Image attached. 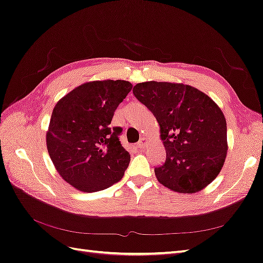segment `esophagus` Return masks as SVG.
I'll use <instances>...</instances> for the list:
<instances>
[{"label": "esophagus", "instance_id": "1", "mask_svg": "<svg viewBox=\"0 0 263 263\" xmlns=\"http://www.w3.org/2000/svg\"><path fill=\"white\" fill-rule=\"evenodd\" d=\"M147 145H148V141H147L146 138H142L141 140H140L138 146L140 147V148H146Z\"/></svg>", "mask_w": 263, "mask_h": 263}]
</instances>
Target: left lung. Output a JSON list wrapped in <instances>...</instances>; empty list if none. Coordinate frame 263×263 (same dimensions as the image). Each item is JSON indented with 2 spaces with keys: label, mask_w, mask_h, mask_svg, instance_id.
<instances>
[{
  "label": "left lung",
  "mask_w": 263,
  "mask_h": 263,
  "mask_svg": "<svg viewBox=\"0 0 263 263\" xmlns=\"http://www.w3.org/2000/svg\"><path fill=\"white\" fill-rule=\"evenodd\" d=\"M133 93L160 127L166 160L154 168L158 182L181 194L197 193L211 184L228 154L220 107L200 89L176 82H141Z\"/></svg>",
  "instance_id": "8db88e82"
}]
</instances>
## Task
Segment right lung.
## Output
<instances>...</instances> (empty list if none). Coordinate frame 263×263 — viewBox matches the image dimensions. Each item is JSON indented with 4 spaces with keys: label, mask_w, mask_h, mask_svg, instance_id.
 I'll use <instances>...</instances> for the list:
<instances>
[{
    "label": "right lung",
    "mask_w": 263,
    "mask_h": 263,
    "mask_svg": "<svg viewBox=\"0 0 263 263\" xmlns=\"http://www.w3.org/2000/svg\"><path fill=\"white\" fill-rule=\"evenodd\" d=\"M132 87L124 80L89 81L56 103L46 147L59 175L73 188L95 193L123 177L130 154L118 139L122 128L111 127V121Z\"/></svg>",
    "instance_id": "add662e5"
}]
</instances>
